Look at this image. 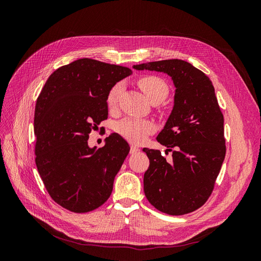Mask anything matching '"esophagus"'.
I'll list each match as a JSON object with an SVG mask.
<instances>
[{
	"label": "esophagus",
	"instance_id": "34e87169",
	"mask_svg": "<svg viewBox=\"0 0 261 261\" xmlns=\"http://www.w3.org/2000/svg\"><path fill=\"white\" fill-rule=\"evenodd\" d=\"M138 151H139V148H138L137 146H134V145H132V146H130V150H129V152H130L132 154L136 153V152H138Z\"/></svg>",
	"mask_w": 261,
	"mask_h": 261
}]
</instances>
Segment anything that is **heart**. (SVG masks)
<instances>
[{
    "label": "heart",
    "instance_id": "b5f03b06",
    "mask_svg": "<svg viewBox=\"0 0 261 261\" xmlns=\"http://www.w3.org/2000/svg\"><path fill=\"white\" fill-rule=\"evenodd\" d=\"M138 86L145 93L146 98L152 105H159L168 97L170 88L168 83L158 76H144L138 81ZM123 90L122 83L115 84L107 96V106L110 110H115L118 99ZM154 125L151 121L145 118L126 117L116 124V132L133 144H139L147 135L152 133Z\"/></svg>",
    "mask_w": 261,
    "mask_h": 261
}]
</instances>
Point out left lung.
Masks as SVG:
<instances>
[{
	"label": "left lung",
	"mask_w": 261,
	"mask_h": 261,
	"mask_svg": "<svg viewBox=\"0 0 261 261\" xmlns=\"http://www.w3.org/2000/svg\"><path fill=\"white\" fill-rule=\"evenodd\" d=\"M137 70L168 74L175 87L174 106L156 140L172 151L168 162L159 150L144 148L149 168L144 191L154 208L181 216L200 208L215 187L225 156L224 118L209 77L183 60L134 65Z\"/></svg>",
	"instance_id": "8db88e82"
}]
</instances>
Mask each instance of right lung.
<instances>
[{
	"mask_svg": "<svg viewBox=\"0 0 261 261\" xmlns=\"http://www.w3.org/2000/svg\"><path fill=\"white\" fill-rule=\"evenodd\" d=\"M132 73L128 67L80 59L53 72L39 94L36 164L51 198L63 208L92 211L111 195L129 146L115 133L102 148H90L88 138L108 118V92Z\"/></svg>",
	"mask_w": 261,
	"mask_h": 261,
	"instance_id": "obj_1",
	"label": "right lung"
}]
</instances>
